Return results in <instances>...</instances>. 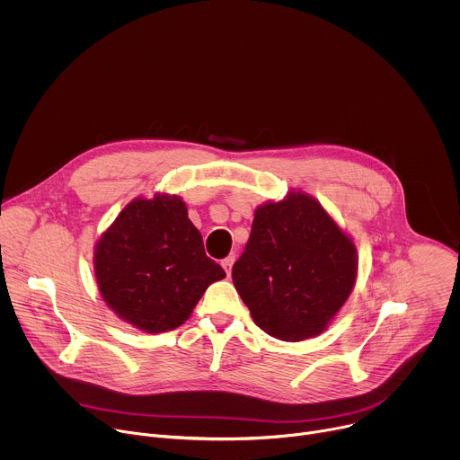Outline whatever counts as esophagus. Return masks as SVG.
I'll use <instances>...</instances> for the list:
<instances>
[{
	"mask_svg": "<svg viewBox=\"0 0 460 460\" xmlns=\"http://www.w3.org/2000/svg\"><path fill=\"white\" fill-rule=\"evenodd\" d=\"M233 264H234V256H227V258H224V260H222V266H224V270H226V273H227V275H231V268H233Z\"/></svg>",
	"mask_w": 460,
	"mask_h": 460,
	"instance_id": "34e87169",
	"label": "esophagus"
}]
</instances>
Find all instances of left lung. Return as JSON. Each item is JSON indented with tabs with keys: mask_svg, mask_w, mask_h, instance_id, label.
Returning <instances> with one entry per match:
<instances>
[{
	"mask_svg": "<svg viewBox=\"0 0 460 460\" xmlns=\"http://www.w3.org/2000/svg\"><path fill=\"white\" fill-rule=\"evenodd\" d=\"M357 249L323 208L304 192L260 206L233 282L254 323L300 342L322 333L357 279Z\"/></svg>",
	"mask_w": 460,
	"mask_h": 460,
	"instance_id": "8db88e82",
	"label": "left lung"
}]
</instances>
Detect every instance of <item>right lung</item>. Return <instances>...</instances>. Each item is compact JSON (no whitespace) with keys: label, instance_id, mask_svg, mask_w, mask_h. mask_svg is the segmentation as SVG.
I'll return each instance as SVG.
<instances>
[{"label":"right lung","instance_id":"add662e5","mask_svg":"<svg viewBox=\"0 0 460 460\" xmlns=\"http://www.w3.org/2000/svg\"><path fill=\"white\" fill-rule=\"evenodd\" d=\"M94 273L107 305L147 333L183 323L226 277L174 194L130 202L96 243Z\"/></svg>","mask_w":460,"mask_h":460}]
</instances>
